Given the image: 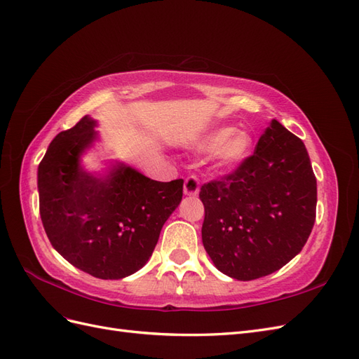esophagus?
<instances>
[{
	"label": "esophagus",
	"mask_w": 359,
	"mask_h": 359,
	"mask_svg": "<svg viewBox=\"0 0 359 359\" xmlns=\"http://www.w3.org/2000/svg\"><path fill=\"white\" fill-rule=\"evenodd\" d=\"M201 189V182L199 178L196 175H190L184 181V193L187 194V196H196L199 193Z\"/></svg>",
	"instance_id": "obj_1"
}]
</instances>
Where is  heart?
Returning a JSON list of instances; mask_svg holds the SVG:
<instances>
[{
	"label": "heart",
	"instance_id": "heart-1",
	"mask_svg": "<svg viewBox=\"0 0 359 359\" xmlns=\"http://www.w3.org/2000/svg\"><path fill=\"white\" fill-rule=\"evenodd\" d=\"M252 137L245 132H235L233 127H222L215 130L205 140V147L217 151L219 157L227 165H235L244 160L252 151Z\"/></svg>",
	"mask_w": 359,
	"mask_h": 359
}]
</instances>
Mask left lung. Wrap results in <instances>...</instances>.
I'll list each match as a JSON object with an SVG mask.
<instances>
[{"label": "left lung", "mask_w": 359, "mask_h": 359, "mask_svg": "<svg viewBox=\"0 0 359 359\" xmlns=\"http://www.w3.org/2000/svg\"><path fill=\"white\" fill-rule=\"evenodd\" d=\"M202 243L217 269L236 280L273 274L307 243L318 189L302 140L277 119L252 156L201 187Z\"/></svg>", "instance_id": "left-lung-1"}]
</instances>
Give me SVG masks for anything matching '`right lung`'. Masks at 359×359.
<instances>
[{
    "instance_id": "right-lung-1",
    "label": "right lung",
    "mask_w": 359,
    "mask_h": 359,
    "mask_svg": "<svg viewBox=\"0 0 359 359\" xmlns=\"http://www.w3.org/2000/svg\"><path fill=\"white\" fill-rule=\"evenodd\" d=\"M94 126L85 115L50 142L37 173L40 217L50 244L72 265L118 280L153 255L184 181H154L126 166L107 178L85 172L79 156L95 139Z\"/></svg>"
}]
</instances>
